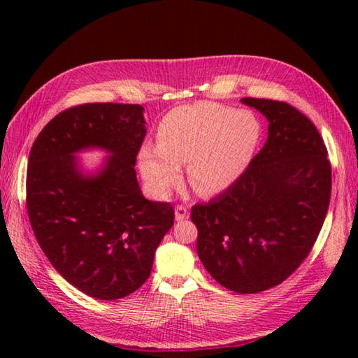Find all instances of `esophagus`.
Masks as SVG:
<instances>
[{
    "label": "esophagus",
    "mask_w": 358,
    "mask_h": 358,
    "mask_svg": "<svg viewBox=\"0 0 358 358\" xmlns=\"http://www.w3.org/2000/svg\"><path fill=\"white\" fill-rule=\"evenodd\" d=\"M187 217H189V211H187L186 205H177V207H175V220L183 221L187 220Z\"/></svg>",
    "instance_id": "esophagus-1"
}]
</instances>
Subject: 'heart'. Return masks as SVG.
<instances>
[{
    "label": "heart",
    "mask_w": 358,
    "mask_h": 358,
    "mask_svg": "<svg viewBox=\"0 0 358 358\" xmlns=\"http://www.w3.org/2000/svg\"><path fill=\"white\" fill-rule=\"evenodd\" d=\"M260 128L250 112L211 102L183 106L162 120L157 145H145L138 166L147 185L166 194L178 183L180 167L201 196H215L234 185L250 162Z\"/></svg>",
    "instance_id": "1"
}]
</instances>
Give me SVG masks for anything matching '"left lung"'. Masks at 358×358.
Returning <instances> with one entry per match:
<instances>
[{"instance_id":"8db88e82","label":"left lung","mask_w":358,"mask_h":358,"mask_svg":"<svg viewBox=\"0 0 358 358\" xmlns=\"http://www.w3.org/2000/svg\"><path fill=\"white\" fill-rule=\"evenodd\" d=\"M268 120V138L221 196L196 203L197 254L237 294L281 284L313 250L331 194L329 151L313 121L284 101L243 98Z\"/></svg>"}]
</instances>
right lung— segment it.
<instances>
[{
	"label": "right lung",
	"instance_id": "add662e5",
	"mask_svg": "<svg viewBox=\"0 0 358 358\" xmlns=\"http://www.w3.org/2000/svg\"><path fill=\"white\" fill-rule=\"evenodd\" d=\"M145 132L141 104H82L48 121L29 151L27 211L34 237L53 268L93 299H123L141 287L173 226V205L147 201L137 183ZM88 146L113 153L93 179L82 178L71 157Z\"/></svg>",
	"mask_w": 358,
	"mask_h": 358
}]
</instances>
